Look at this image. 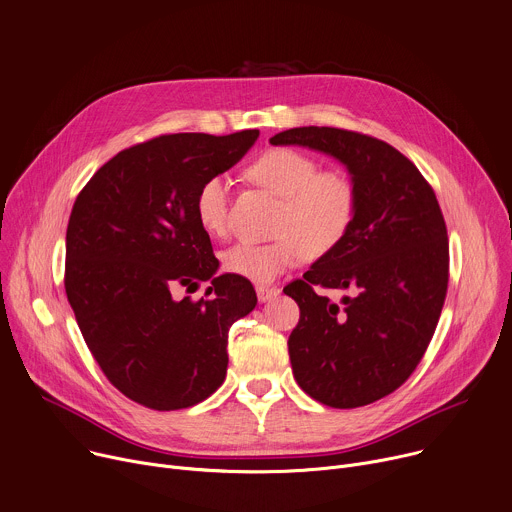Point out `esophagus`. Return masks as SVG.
Segmentation results:
<instances>
[{"mask_svg": "<svg viewBox=\"0 0 512 512\" xmlns=\"http://www.w3.org/2000/svg\"><path fill=\"white\" fill-rule=\"evenodd\" d=\"M255 292H257L259 302H269V300H273L277 294H280V290H277V288H269V286H257Z\"/></svg>", "mask_w": 512, "mask_h": 512, "instance_id": "1", "label": "esophagus"}]
</instances>
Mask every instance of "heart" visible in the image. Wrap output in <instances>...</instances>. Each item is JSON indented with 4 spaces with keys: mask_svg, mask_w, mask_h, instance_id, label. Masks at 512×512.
<instances>
[{
    "mask_svg": "<svg viewBox=\"0 0 512 512\" xmlns=\"http://www.w3.org/2000/svg\"><path fill=\"white\" fill-rule=\"evenodd\" d=\"M247 177L282 198L271 243L241 241L222 253L228 273L267 284L306 255L320 257L343 243L351 230L357 196L351 179L337 169L320 171L316 159L294 149H269L249 167ZM194 210L200 226L212 237L228 230L230 181L212 175L196 192Z\"/></svg>",
    "mask_w": 512,
    "mask_h": 512,
    "instance_id": "1",
    "label": "heart"
}]
</instances>
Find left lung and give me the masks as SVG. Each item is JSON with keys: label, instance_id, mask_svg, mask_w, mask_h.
I'll return each mask as SVG.
<instances>
[{"label": "left lung", "instance_id": "obj_1", "mask_svg": "<svg viewBox=\"0 0 512 512\" xmlns=\"http://www.w3.org/2000/svg\"><path fill=\"white\" fill-rule=\"evenodd\" d=\"M269 143L337 159L357 196L343 243L284 288L300 306L288 341L294 378L333 408L376 402L408 380L445 302L449 245L435 192L400 151L359 132L300 126ZM312 285L354 296L335 305Z\"/></svg>", "mask_w": 512, "mask_h": 512}]
</instances>
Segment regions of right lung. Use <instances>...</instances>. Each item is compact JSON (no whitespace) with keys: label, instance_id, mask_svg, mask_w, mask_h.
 Instances as JSON below:
<instances>
[{"label":"right lung","instance_id":"add662e5","mask_svg":"<svg viewBox=\"0 0 512 512\" xmlns=\"http://www.w3.org/2000/svg\"><path fill=\"white\" fill-rule=\"evenodd\" d=\"M259 130L181 132L130 147L102 165L67 226L65 292L106 378L130 400L179 410L220 388L228 331L257 296L249 280L218 275L194 210L204 179L235 167ZM210 281L208 301L174 298Z\"/></svg>","mask_w":512,"mask_h":512}]
</instances>
